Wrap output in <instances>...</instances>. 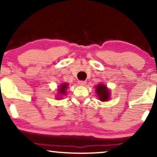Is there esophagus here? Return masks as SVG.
<instances>
[{"label":"esophagus","instance_id":"34e87169","mask_svg":"<svg viewBox=\"0 0 157 157\" xmlns=\"http://www.w3.org/2000/svg\"><path fill=\"white\" fill-rule=\"evenodd\" d=\"M77 83H78L80 86H85V85L86 84V81H82V80H79L78 82H77Z\"/></svg>","mask_w":157,"mask_h":157}]
</instances>
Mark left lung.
<instances>
[{
    "mask_svg": "<svg viewBox=\"0 0 157 157\" xmlns=\"http://www.w3.org/2000/svg\"><path fill=\"white\" fill-rule=\"evenodd\" d=\"M96 93L99 97V100L102 102L108 101L110 98V90L107 86L103 84H98L96 86Z\"/></svg>",
    "mask_w": 157,
    "mask_h": 157,
    "instance_id": "1",
    "label": "left lung"
}]
</instances>
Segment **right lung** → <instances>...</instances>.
Returning a JSON list of instances; mask_svg holds the SVG:
<instances>
[{"label":"right lung","instance_id":"right-lung-1","mask_svg":"<svg viewBox=\"0 0 157 157\" xmlns=\"http://www.w3.org/2000/svg\"><path fill=\"white\" fill-rule=\"evenodd\" d=\"M68 84L67 83H63L60 87H58V94H66V89H67Z\"/></svg>","mask_w":157,"mask_h":157}]
</instances>
